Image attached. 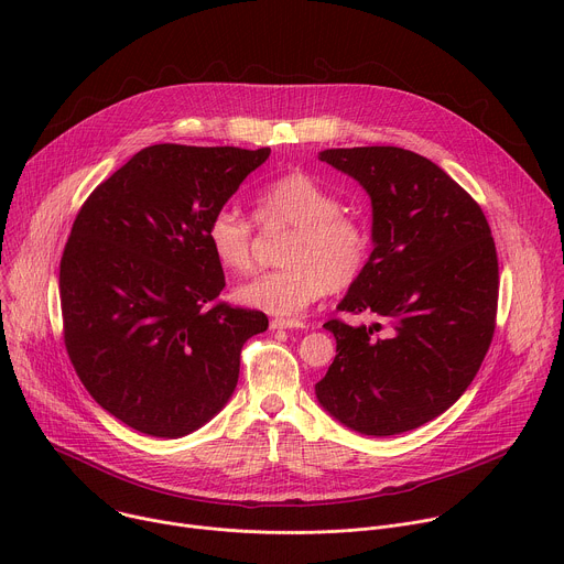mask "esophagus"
<instances>
[{"instance_id": "34e87169", "label": "esophagus", "mask_w": 564, "mask_h": 564, "mask_svg": "<svg viewBox=\"0 0 564 564\" xmlns=\"http://www.w3.org/2000/svg\"><path fill=\"white\" fill-rule=\"evenodd\" d=\"M270 328L272 330H290V328H305V324L299 318H272Z\"/></svg>"}]
</instances>
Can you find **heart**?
Segmentation results:
<instances>
[{
	"instance_id": "b5f03b06",
	"label": "heart",
	"mask_w": 564,
	"mask_h": 564,
	"mask_svg": "<svg viewBox=\"0 0 564 564\" xmlns=\"http://www.w3.org/2000/svg\"><path fill=\"white\" fill-rule=\"evenodd\" d=\"M261 223L294 227L285 268L261 272L236 288V299L276 316H292L328 290H346L364 274L372 238L368 227L341 212L339 198L303 172L285 174L257 198ZM252 223L236 207H220L207 223V243L216 261L243 274L252 268Z\"/></svg>"
}]
</instances>
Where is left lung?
Segmentation results:
<instances>
[{"label": "left lung", "instance_id": "1", "mask_svg": "<svg viewBox=\"0 0 564 564\" xmlns=\"http://www.w3.org/2000/svg\"><path fill=\"white\" fill-rule=\"evenodd\" d=\"M372 203L375 250L337 305L388 324H324L337 357L314 386L318 404L361 435L413 431L470 386L491 346L498 254L481 207L429 158L399 147L326 149Z\"/></svg>", "mask_w": 564, "mask_h": 564}]
</instances>
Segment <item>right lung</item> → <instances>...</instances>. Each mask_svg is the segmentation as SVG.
Segmentation results:
<instances>
[{
  "mask_svg": "<svg viewBox=\"0 0 564 564\" xmlns=\"http://www.w3.org/2000/svg\"><path fill=\"white\" fill-rule=\"evenodd\" d=\"M270 149L153 144L94 189L59 263L68 359L122 424L176 440L231 397L259 310L216 301L207 223Z\"/></svg>",
  "mask_w": 564,
  "mask_h": 564,
  "instance_id": "add662e5",
  "label": "right lung"
}]
</instances>
